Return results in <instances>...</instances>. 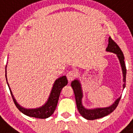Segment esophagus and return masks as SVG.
<instances>
[{"mask_svg": "<svg viewBox=\"0 0 133 133\" xmlns=\"http://www.w3.org/2000/svg\"><path fill=\"white\" fill-rule=\"evenodd\" d=\"M75 77V73L72 71H70L67 74V78H68V80L69 82H71Z\"/></svg>", "mask_w": 133, "mask_h": 133, "instance_id": "esophagus-1", "label": "esophagus"}]
</instances>
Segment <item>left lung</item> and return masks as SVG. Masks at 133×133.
<instances>
[{"instance_id": "1", "label": "left lung", "mask_w": 133, "mask_h": 133, "mask_svg": "<svg viewBox=\"0 0 133 133\" xmlns=\"http://www.w3.org/2000/svg\"><path fill=\"white\" fill-rule=\"evenodd\" d=\"M106 51L115 53L118 57L119 61H120V65H121L122 74H123V89H124L126 86V75H127V69H126V65L125 63H124V55L122 52L120 48L111 38V37H109L108 45V47L106 48ZM71 86H72V89L74 90V92L77 108H78L79 113L83 118H84L87 120H95V119H99V118L106 116L110 114H111L118 106L120 98H121V97H120L115 101L113 104L110 106L107 107V108L87 109L82 105V99L83 97V94H82V88H81L80 81L76 79L74 81H72V83H71Z\"/></svg>"}]
</instances>
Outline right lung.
I'll return each mask as SVG.
<instances>
[{
    "label": "right lung",
    "mask_w": 133,
    "mask_h": 133,
    "mask_svg": "<svg viewBox=\"0 0 133 133\" xmlns=\"http://www.w3.org/2000/svg\"><path fill=\"white\" fill-rule=\"evenodd\" d=\"M5 72H6L5 76H6V82H7L8 87L9 88L10 92H11V94L14 103L17 108V109L21 112H22L23 114L26 115L28 116L41 118V119H45V118H49L54 113L55 110L56 109L57 105L58 100H59V98L61 89H63L65 86H66L67 84H68V79H67L65 76L60 77V78H57L55 81L51 92L50 93L49 97L47 101L42 106L40 107V108H35V109H26V108L22 107L20 105L17 103L13 93H12L11 91V89H10L9 85L7 82V78H6V65Z\"/></svg>",
    "instance_id": "right-lung-1"
}]
</instances>
